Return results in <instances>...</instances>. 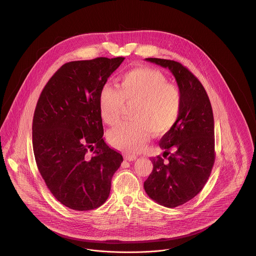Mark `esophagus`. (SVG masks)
Masks as SVG:
<instances>
[{"instance_id":"esophagus-1","label":"esophagus","mask_w":256,"mask_h":256,"mask_svg":"<svg viewBox=\"0 0 256 256\" xmlns=\"http://www.w3.org/2000/svg\"><path fill=\"white\" fill-rule=\"evenodd\" d=\"M137 158L135 156H126L124 159L128 161H134L135 159Z\"/></svg>"}]
</instances>
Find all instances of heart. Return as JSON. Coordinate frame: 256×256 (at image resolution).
<instances>
[{
    "instance_id": "1",
    "label": "heart",
    "mask_w": 256,
    "mask_h": 256,
    "mask_svg": "<svg viewBox=\"0 0 256 256\" xmlns=\"http://www.w3.org/2000/svg\"><path fill=\"white\" fill-rule=\"evenodd\" d=\"M124 102L135 104L134 122H124L110 130V143L126 154L144 148L150 130L167 132L176 124L182 106L180 92L168 84L167 78L158 70L138 68L121 76L119 88L104 84L98 96L102 120L110 126L119 122Z\"/></svg>"
}]
</instances>
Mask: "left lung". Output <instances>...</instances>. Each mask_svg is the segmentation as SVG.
<instances>
[{"instance_id": "left-lung-1", "label": "left lung", "mask_w": 256, "mask_h": 256, "mask_svg": "<svg viewBox=\"0 0 256 256\" xmlns=\"http://www.w3.org/2000/svg\"><path fill=\"white\" fill-rule=\"evenodd\" d=\"M168 68L178 86L182 106L176 124L159 142L163 157L152 158V172L144 182L148 196L160 206L174 208L198 195L215 161L214 118L204 87L176 61L146 58Z\"/></svg>"}]
</instances>
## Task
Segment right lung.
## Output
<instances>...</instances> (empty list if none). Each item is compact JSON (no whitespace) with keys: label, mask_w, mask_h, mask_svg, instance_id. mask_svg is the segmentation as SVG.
Returning a JSON list of instances; mask_svg holds the SVG:
<instances>
[{"label":"right lung","mask_w":256,"mask_h":256,"mask_svg":"<svg viewBox=\"0 0 256 256\" xmlns=\"http://www.w3.org/2000/svg\"><path fill=\"white\" fill-rule=\"evenodd\" d=\"M124 58L65 63L38 98L32 121L37 168L54 198L76 211L92 210L110 196L122 154L108 146L98 96ZM88 150L94 152L89 157Z\"/></svg>","instance_id":"1"}]
</instances>
